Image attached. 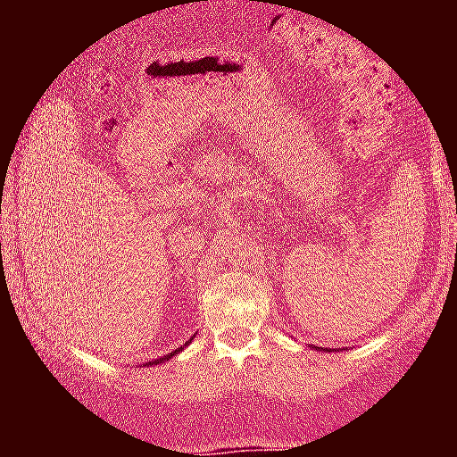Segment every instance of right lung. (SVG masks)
I'll list each match as a JSON object with an SVG mask.
<instances>
[{
    "label": "right lung",
    "mask_w": 457,
    "mask_h": 457,
    "mask_svg": "<svg viewBox=\"0 0 457 457\" xmlns=\"http://www.w3.org/2000/svg\"><path fill=\"white\" fill-rule=\"evenodd\" d=\"M194 338V337H192ZM192 338H189V341L187 343H192ZM187 343H185V345H187ZM185 345H180V350H183L185 348ZM176 353H179V350H176ZM173 357V353L171 354H167V357H160V359H155V361H148V364H162V361H169V359H171Z\"/></svg>",
    "instance_id": "add662e5"
}]
</instances>
